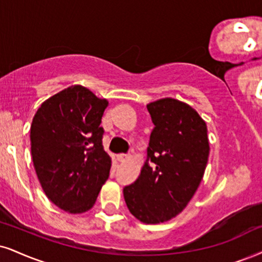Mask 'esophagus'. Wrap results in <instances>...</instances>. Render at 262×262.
Segmentation results:
<instances>
[{
    "label": "esophagus",
    "instance_id": "esophagus-1",
    "mask_svg": "<svg viewBox=\"0 0 262 262\" xmlns=\"http://www.w3.org/2000/svg\"><path fill=\"white\" fill-rule=\"evenodd\" d=\"M127 159H128V154H119L118 156V160L121 161V163L122 161H126Z\"/></svg>",
    "mask_w": 262,
    "mask_h": 262
}]
</instances>
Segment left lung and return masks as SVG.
Masks as SVG:
<instances>
[{
  "mask_svg": "<svg viewBox=\"0 0 262 262\" xmlns=\"http://www.w3.org/2000/svg\"><path fill=\"white\" fill-rule=\"evenodd\" d=\"M154 128L141 175L124 188L128 210L143 224L169 221L198 189L209 158L205 121L173 98L147 105Z\"/></svg>",
  "mask_w": 262,
  "mask_h": 262,
  "instance_id": "left-lung-1",
  "label": "left lung"
}]
</instances>
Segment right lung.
Listing matches in <instances>:
<instances>
[{"label":"right lung","instance_id":"obj_1","mask_svg":"<svg viewBox=\"0 0 262 262\" xmlns=\"http://www.w3.org/2000/svg\"><path fill=\"white\" fill-rule=\"evenodd\" d=\"M108 101L86 87L63 90L41 104L30 128L31 156L47 198L72 214L90 210L111 172L103 149Z\"/></svg>","mask_w":262,"mask_h":262}]
</instances>
